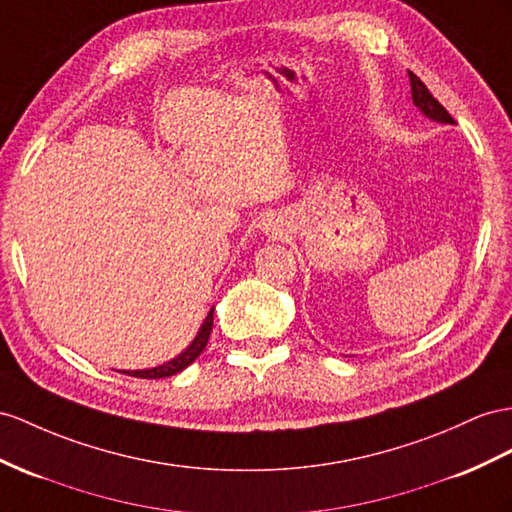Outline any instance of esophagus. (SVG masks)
Instances as JSON below:
<instances>
[{
	"mask_svg": "<svg viewBox=\"0 0 512 512\" xmlns=\"http://www.w3.org/2000/svg\"><path fill=\"white\" fill-rule=\"evenodd\" d=\"M261 225H264L266 231H274V222H270V220H264V222H261Z\"/></svg>",
	"mask_w": 512,
	"mask_h": 512,
	"instance_id": "34e87169",
	"label": "esophagus"
}]
</instances>
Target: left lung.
Instances as JSON below:
<instances>
[{
	"label": "left lung",
	"instance_id": "left-lung-1",
	"mask_svg": "<svg viewBox=\"0 0 512 512\" xmlns=\"http://www.w3.org/2000/svg\"><path fill=\"white\" fill-rule=\"evenodd\" d=\"M409 80H411V97H413L415 108L422 112L426 119L441 123V125H456L452 116L448 114V110H445L441 103L430 95V90L424 86V82L419 80L415 73L409 71Z\"/></svg>",
	"mask_w": 512,
	"mask_h": 512
}]
</instances>
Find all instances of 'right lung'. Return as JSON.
Wrapping results in <instances>:
<instances>
[{"label": "right lung", "mask_w": 512, "mask_h": 512, "mask_svg": "<svg viewBox=\"0 0 512 512\" xmlns=\"http://www.w3.org/2000/svg\"><path fill=\"white\" fill-rule=\"evenodd\" d=\"M212 326H214V309L207 313V318L203 320L199 333H196V337L192 339V344L183 352H179L177 357H173L162 365H155V368H149V370H123V374L136 376V378H166V376L179 374L181 370H186L190 363H194L196 357H199L205 350L209 333H212Z\"/></svg>", "instance_id": "1"}]
</instances>
